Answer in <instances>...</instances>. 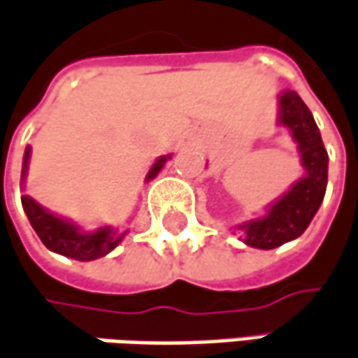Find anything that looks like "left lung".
Segmentation results:
<instances>
[{"label":"left lung","instance_id":"left-lung-1","mask_svg":"<svg viewBox=\"0 0 358 358\" xmlns=\"http://www.w3.org/2000/svg\"><path fill=\"white\" fill-rule=\"evenodd\" d=\"M278 124L287 126L299 146L304 176L292 184L287 194L272 202L264 216L238 226L244 230V244L260 250L276 248L303 234L322 204L329 178V154L319 126L292 90H285L278 96Z\"/></svg>","mask_w":358,"mask_h":358}]
</instances>
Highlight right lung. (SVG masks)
I'll return each instance as SVG.
<instances>
[{
	"label": "right lung",
	"instance_id": "right-lung-1",
	"mask_svg": "<svg viewBox=\"0 0 358 358\" xmlns=\"http://www.w3.org/2000/svg\"><path fill=\"white\" fill-rule=\"evenodd\" d=\"M29 154H31V150L27 146L24 154L22 180H25V174H27ZM168 158H170V154L160 156L156 162L152 164L146 182L158 176V172L162 170ZM22 206H24L25 214H27L29 224L34 226L36 234L39 236V241L45 244V248H50L52 252H57L62 257L73 258V260L86 262V260H96V258L106 257L126 236V232L120 234L117 230L110 228V226H101L94 232H84L78 224H73V222L62 218V216H55L43 206H39L31 196H22Z\"/></svg>",
	"mask_w": 358,
	"mask_h": 358
}]
</instances>
